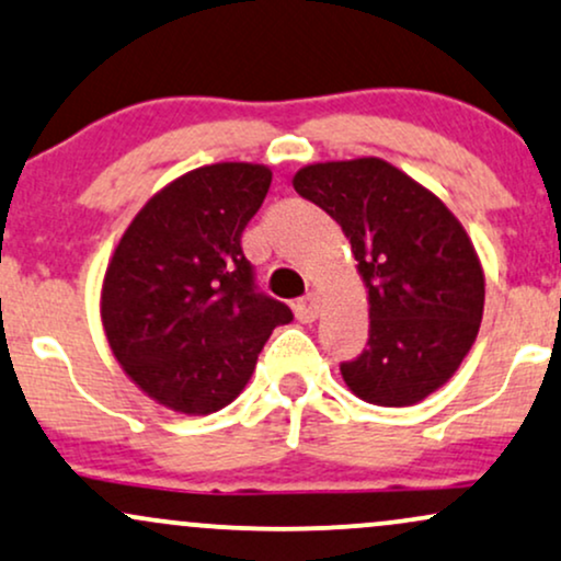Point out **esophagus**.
Instances as JSON below:
<instances>
[{
	"mask_svg": "<svg viewBox=\"0 0 561 561\" xmlns=\"http://www.w3.org/2000/svg\"><path fill=\"white\" fill-rule=\"evenodd\" d=\"M294 309H296V320L299 322H314L320 314V296L314 291H309L305 299L296 301Z\"/></svg>",
	"mask_w": 561,
	"mask_h": 561,
	"instance_id": "esophagus-1",
	"label": "esophagus"
}]
</instances>
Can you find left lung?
Segmentation results:
<instances>
[{"instance_id": "8db88e82", "label": "left lung", "mask_w": 561, "mask_h": 561, "mask_svg": "<svg viewBox=\"0 0 561 561\" xmlns=\"http://www.w3.org/2000/svg\"><path fill=\"white\" fill-rule=\"evenodd\" d=\"M296 194L339 222L370 301V339L341 362L348 391L410 407L457 373L483 320V267L462 222L378 157L307 164Z\"/></svg>"}]
</instances>
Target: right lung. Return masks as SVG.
Listing matches in <instances>:
<instances>
[{
  "label": "right lung",
  "mask_w": 561,
  "mask_h": 561,
  "mask_svg": "<svg viewBox=\"0 0 561 561\" xmlns=\"http://www.w3.org/2000/svg\"><path fill=\"white\" fill-rule=\"evenodd\" d=\"M265 164L217 162L157 191L112 254L102 325L125 375L181 414L222 410L270 333L294 320L256 291L241 233L265 202Z\"/></svg>",
  "instance_id": "right-lung-1"
}]
</instances>
